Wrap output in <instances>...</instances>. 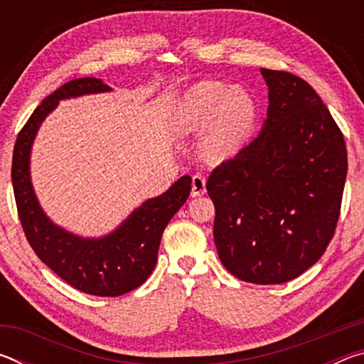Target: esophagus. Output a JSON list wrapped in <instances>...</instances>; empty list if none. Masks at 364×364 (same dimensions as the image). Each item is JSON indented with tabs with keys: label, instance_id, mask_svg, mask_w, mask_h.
Wrapping results in <instances>:
<instances>
[{
	"label": "esophagus",
	"instance_id": "1",
	"mask_svg": "<svg viewBox=\"0 0 364 364\" xmlns=\"http://www.w3.org/2000/svg\"><path fill=\"white\" fill-rule=\"evenodd\" d=\"M205 176L202 175H194L193 176V189H191V196L199 197L205 194Z\"/></svg>",
	"mask_w": 364,
	"mask_h": 364
}]
</instances>
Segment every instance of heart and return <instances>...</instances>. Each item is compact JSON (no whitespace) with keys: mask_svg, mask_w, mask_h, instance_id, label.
I'll list each match as a JSON object with an SVG mask.
<instances>
[{"mask_svg":"<svg viewBox=\"0 0 364 364\" xmlns=\"http://www.w3.org/2000/svg\"><path fill=\"white\" fill-rule=\"evenodd\" d=\"M254 122L255 102L247 91L217 80H204L183 96L171 125L178 134H194L207 128L202 156L218 164L239 151Z\"/></svg>","mask_w":364,"mask_h":364,"instance_id":"heart-1","label":"heart"}]
</instances>
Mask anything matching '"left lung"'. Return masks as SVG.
<instances>
[{
  "instance_id": "8db88e82",
  "label": "left lung",
  "mask_w": 364,
  "mask_h": 364,
  "mask_svg": "<svg viewBox=\"0 0 364 364\" xmlns=\"http://www.w3.org/2000/svg\"><path fill=\"white\" fill-rule=\"evenodd\" d=\"M260 72L269 90L262 132L212 171L207 191L225 268L254 284H281L313 267L334 236L347 147L305 80Z\"/></svg>"
}]
</instances>
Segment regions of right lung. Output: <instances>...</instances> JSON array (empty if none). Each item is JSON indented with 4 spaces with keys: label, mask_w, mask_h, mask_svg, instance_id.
Returning a JSON list of instances; mask_svg holds the SVG:
<instances>
[{
    "label": "right lung",
    "mask_w": 364,
    "mask_h": 364,
    "mask_svg": "<svg viewBox=\"0 0 364 364\" xmlns=\"http://www.w3.org/2000/svg\"><path fill=\"white\" fill-rule=\"evenodd\" d=\"M110 91L100 78H73L43 100L17 134L12 152V188L17 213L40 260L67 284L85 294L117 297L139 287L149 278L165 226L186 202L191 176H181L173 186L147 199L107 236L86 239L63 230L49 220L36 200L30 181V151L41 122L60 100Z\"/></svg>",
    "instance_id": "right-lung-1"
}]
</instances>
